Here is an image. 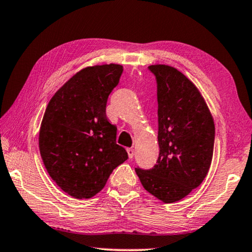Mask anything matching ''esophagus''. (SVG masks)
<instances>
[{
  "label": "esophagus",
  "mask_w": 252,
  "mask_h": 252,
  "mask_svg": "<svg viewBox=\"0 0 252 252\" xmlns=\"http://www.w3.org/2000/svg\"><path fill=\"white\" fill-rule=\"evenodd\" d=\"M126 151H127V156H129L130 159H132V158H133V156H134V153H135L134 149L129 148V149H126Z\"/></svg>",
  "instance_id": "1"
}]
</instances>
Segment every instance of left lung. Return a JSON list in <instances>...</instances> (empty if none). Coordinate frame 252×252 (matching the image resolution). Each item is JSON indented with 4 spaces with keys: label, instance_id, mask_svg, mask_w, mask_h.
Returning a JSON list of instances; mask_svg holds the SVG:
<instances>
[{
    "label": "left lung",
    "instance_id": "8db88e82",
    "mask_svg": "<svg viewBox=\"0 0 252 252\" xmlns=\"http://www.w3.org/2000/svg\"><path fill=\"white\" fill-rule=\"evenodd\" d=\"M157 80L159 158L152 169L135 168L149 193L165 203L187 197L210 168L215 122L197 87L172 66H149Z\"/></svg>",
    "mask_w": 252,
    "mask_h": 252
}]
</instances>
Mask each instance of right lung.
<instances>
[{
  "label": "right lung",
  "mask_w": 252,
  "mask_h": 252,
  "mask_svg": "<svg viewBox=\"0 0 252 252\" xmlns=\"http://www.w3.org/2000/svg\"><path fill=\"white\" fill-rule=\"evenodd\" d=\"M120 64L88 66L63 84L46 106L39 148L52 180L69 195L90 199L127 159L116 142L117 126L105 114L110 93L120 81Z\"/></svg>",
  "instance_id": "add662e5"
}]
</instances>
